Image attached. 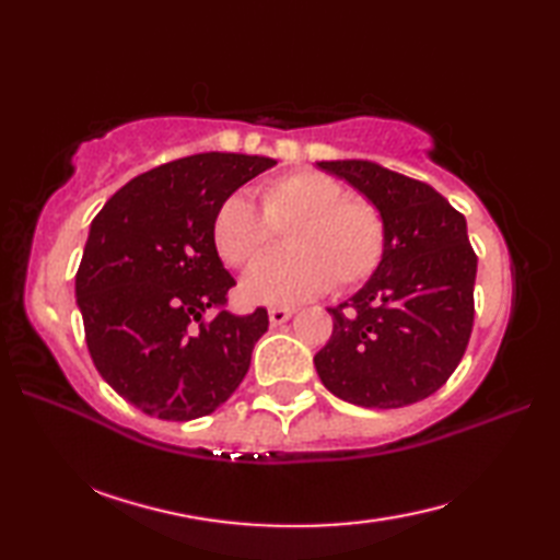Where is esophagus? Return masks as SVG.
I'll list each match as a JSON object with an SVG mask.
<instances>
[{
    "instance_id": "obj_1",
    "label": "esophagus",
    "mask_w": 560,
    "mask_h": 560,
    "mask_svg": "<svg viewBox=\"0 0 560 560\" xmlns=\"http://www.w3.org/2000/svg\"><path fill=\"white\" fill-rule=\"evenodd\" d=\"M291 315H293V307H281V305L269 307V323H271V325L287 323V319H289Z\"/></svg>"
}]
</instances>
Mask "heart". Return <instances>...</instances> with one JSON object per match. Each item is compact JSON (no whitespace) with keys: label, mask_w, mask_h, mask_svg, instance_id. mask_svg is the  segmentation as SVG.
Returning <instances> with one entry per match:
<instances>
[{"label":"heart","mask_w":560,"mask_h":560,"mask_svg":"<svg viewBox=\"0 0 560 560\" xmlns=\"http://www.w3.org/2000/svg\"><path fill=\"white\" fill-rule=\"evenodd\" d=\"M261 211L245 195H229L213 211L211 241L231 267H249L288 233L290 249L249 269L245 299L295 303L361 287L383 267L387 219L375 201L349 195L331 175L293 171L259 185Z\"/></svg>","instance_id":"heart-1"}]
</instances>
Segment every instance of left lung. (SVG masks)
<instances>
[{
  "label": "left lung",
  "instance_id": "1",
  "mask_svg": "<svg viewBox=\"0 0 560 560\" xmlns=\"http://www.w3.org/2000/svg\"><path fill=\"white\" fill-rule=\"evenodd\" d=\"M375 201L389 247L365 287L329 307L335 329L315 355L323 385L368 409L431 397L455 373L474 327L477 253L467 221L431 185L371 161H319Z\"/></svg>",
  "mask_w": 560,
  "mask_h": 560
}]
</instances>
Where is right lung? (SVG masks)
Listing matches in <instances>:
<instances>
[{
  "label": "right lung",
  "instance_id": "add662e5",
  "mask_svg": "<svg viewBox=\"0 0 560 560\" xmlns=\"http://www.w3.org/2000/svg\"><path fill=\"white\" fill-rule=\"evenodd\" d=\"M277 165L247 153H195L137 175L105 201L77 271L86 347L105 383L149 416L192 421L229 399L269 327L235 317V279L211 241L221 201Z\"/></svg>",
  "mask_w": 560,
  "mask_h": 560
}]
</instances>
